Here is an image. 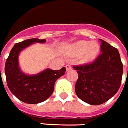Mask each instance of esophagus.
Returning a JSON list of instances; mask_svg holds the SVG:
<instances>
[{"label": "esophagus", "instance_id": "1", "mask_svg": "<svg viewBox=\"0 0 128 128\" xmlns=\"http://www.w3.org/2000/svg\"><path fill=\"white\" fill-rule=\"evenodd\" d=\"M66 70H67V71H68V70H71L72 69V66L71 65L68 64V65H66Z\"/></svg>", "mask_w": 128, "mask_h": 128}]
</instances>
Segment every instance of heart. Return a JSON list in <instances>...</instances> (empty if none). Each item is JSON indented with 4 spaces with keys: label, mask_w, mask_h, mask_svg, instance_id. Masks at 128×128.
Segmentation results:
<instances>
[{
    "label": "heart",
    "mask_w": 128,
    "mask_h": 128,
    "mask_svg": "<svg viewBox=\"0 0 128 128\" xmlns=\"http://www.w3.org/2000/svg\"><path fill=\"white\" fill-rule=\"evenodd\" d=\"M100 52V47L96 42L90 43L88 41L80 40L70 46L68 54L70 56H76L80 54V62H91L97 57Z\"/></svg>",
    "instance_id": "obj_1"
}]
</instances>
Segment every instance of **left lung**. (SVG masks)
<instances>
[{"label": "left lung", "mask_w": 128, "mask_h": 128, "mask_svg": "<svg viewBox=\"0 0 128 128\" xmlns=\"http://www.w3.org/2000/svg\"><path fill=\"white\" fill-rule=\"evenodd\" d=\"M99 40L101 53L94 61L73 66L78 74L76 94L83 101L93 106L106 103L116 94L124 72L117 49L103 40Z\"/></svg>", "instance_id": "1"}]
</instances>
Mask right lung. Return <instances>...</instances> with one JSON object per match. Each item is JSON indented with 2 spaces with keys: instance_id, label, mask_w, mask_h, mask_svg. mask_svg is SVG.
Wrapping results in <instances>:
<instances>
[{
  "instance_id": "obj_1",
  "label": "right lung",
  "mask_w": 128,
  "mask_h": 128,
  "mask_svg": "<svg viewBox=\"0 0 128 128\" xmlns=\"http://www.w3.org/2000/svg\"><path fill=\"white\" fill-rule=\"evenodd\" d=\"M45 41V39L30 38L17 42L5 62L4 73L8 88L17 98L28 104H36L47 100L54 92L56 80L66 72L65 67L59 70L47 69L33 76L26 75L20 70L18 63L19 52L32 43Z\"/></svg>"
}]
</instances>
